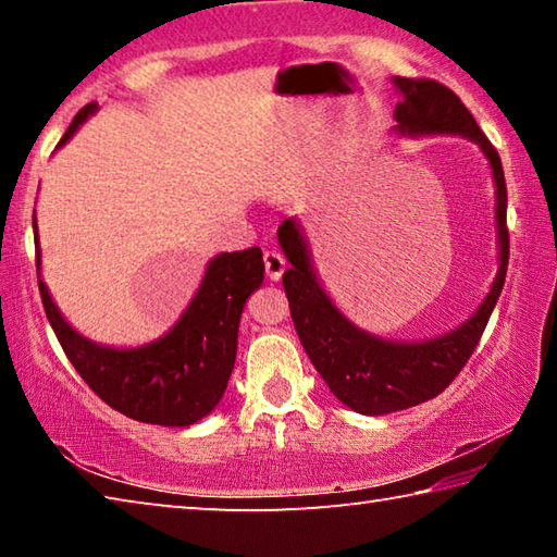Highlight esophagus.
<instances>
[{
	"mask_svg": "<svg viewBox=\"0 0 557 557\" xmlns=\"http://www.w3.org/2000/svg\"><path fill=\"white\" fill-rule=\"evenodd\" d=\"M262 262H265V272L272 282H277L282 277V272H285V268H287L285 258H282L275 250H268L265 256H262Z\"/></svg>",
	"mask_w": 557,
	"mask_h": 557,
	"instance_id": "1",
	"label": "esophagus"
}]
</instances>
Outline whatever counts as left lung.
<instances>
[{
  "label": "left lung",
  "mask_w": 557,
  "mask_h": 557,
  "mask_svg": "<svg viewBox=\"0 0 557 557\" xmlns=\"http://www.w3.org/2000/svg\"><path fill=\"white\" fill-rule=\"evenodd\" d=\"M391 83L400 98L393 110V132L403 137L455 135L482 149L494 178L498 270L482 305L459 326L440 336L420 338V342H398V338L366 332L334 305L317 275L307 233L297 215L280 225L277 240L289 260L282 285L287 292L299 342L319 375L326 381L329 391L346 408L361 414L408 410L445 391L455 381V375L465 369L471 351L482 338L496 299L504 289L508 268L506 178L498 152L479 129L471 112L442 83L400 78V75H393Z\"/></svg>",
  "instance_id": "obj_1"
}]
</instances>
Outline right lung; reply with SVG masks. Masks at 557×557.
<instances>
[{
  "mask_svg": "<svg viewBox=\"0 0 557 557\" xmlns=\"http://www.w3.org/2000/svg\"><path fill=\"white\" fill-rule=\"evenodd\" d=\"M96 110L98 102L83 108L59 147L69 143ZM34 238L46 317L73 369L98 398L132 420L162 428H188L215 410L238 351L245 301L265 280L260 248L213 256L188 307L159 338L139 346H108L92 342L69 324L41 280L36 211Z\"/></svg>",
  "mask_w": 557,
  "mask_h": 557,
  "instance_id": "obj_1",
  "label": "right lung"
}]
</instances>
